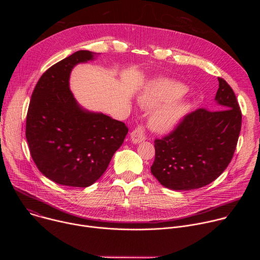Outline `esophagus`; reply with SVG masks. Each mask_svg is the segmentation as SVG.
Here are the masks:
<instances>
[{
	"label": "esophagus",
	"instance_id": "esophagus-1",
	"mask_svg": "<svg viewBox=\"0 0 260 260\" xmlns=\"http://www.w3.org/2000/svg\"><path fill=\"white\" fill-rule=\"evenodd\" d=\"M131 138L134 143H140L146 139V132L143 125H138L132 133Z\"/></svg>",
	"mask_w": 260,
	"mask_h": 260
}]
</instances>
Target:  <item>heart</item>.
<instances>
[{
    "instance_id": "1",
    "label": "heart",
    "mask_w": 260,
    "mask_h": 260,
    "mask_svg": "<svg viewBox=\"0 0 260 260\" xmlns=\"http://www.w3.org/2000/svg\"><path fill=\"white\" fill-rule=\"evenodd\" d=\"M186 92V86L169 79H156L146 86L140 99L144 107L154 109L166 105L153 115L151 120L153 128L168 131L186 114L189 105L184 101H178Z\"/></svg>"
}]
</instances>
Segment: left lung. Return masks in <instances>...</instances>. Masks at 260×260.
Returning a JSON list of instances; mask_svg holds the SVG:
<instances>
[{"instance_id": "8db88e82", "label": "left lung", "mask_w": 260, "mask_h": 260, "mask_svg": "<svg viewBox=\"0 0 260 260\" xmlns=\"http://www.w3.org/2000/svg\"><path fill=\"white\" fill-rule=\"evenodd\" d=\"M215 100L222 109L200 108L183 116L175 128L154 140L152 175L174 190L201 188L230 165L237 148L242 111L233 88L218 78Z\"/></svg>"}]
</instances>
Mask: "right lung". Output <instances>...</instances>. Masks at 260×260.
<instances>
[{
	"label": "right lung",
	"mask_w": 260,
	"mask_h": 260,
	"mask_svg": "<svg viewBox=\"0 0 260 260\" xmlns=\"http://www.w3.org/2000/svg\"><path fill=\"white\" fill-rule=\"evenodd\" d=\"M95 53L80 50L51 66L37 82L25 137L38 170L53 182L87 187L107 170L128 132L125 123L83 111L69 88L73 67Z\"/></svg>",
	"instance_id": "right-lung-1"
}]
</instances>
